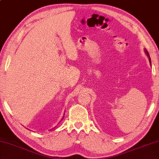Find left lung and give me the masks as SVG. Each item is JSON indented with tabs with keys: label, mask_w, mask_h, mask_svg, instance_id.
I'll return each instance as SVG.
<instances>
[{
	"label": "left lung",
	"mask_w": 159,
	"mask_h": 159,
	"mask_svg": "<svg viewBox=\"0 0 159 159\" xmlns=\"http://www.w3.org/2000/svg\"><path fill=\"white\" fill-rule=\"evenodd\" d=\"M145 52H146V54H147V55H148V56L149 59V62H150V64H151V59H150V57H149V53H148V51H147V50H145Z\"/></svg>",
	"instance_id": "8db88e82"
}]
</instances>
